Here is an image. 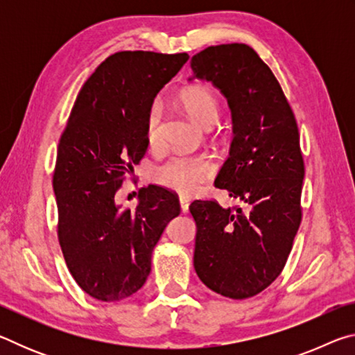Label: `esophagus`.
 <instances>
[{
  "mask_svg": "<svg viewBox=\"0 0 355 355\" xmlns=\"http://www.w3.org/2000/svg\"><path fill=\"white\" fill-rule=\"evenodd\" d=\"M189 203H191V200L188 199V197H184V196L180 197V208H182V211H183V213L188 211Z\"/></svg>",
  "mask_w": 355,
  "mask_h": 355,
  "instance_id": "1",
  "label": "esophagus"
}]
</instances>
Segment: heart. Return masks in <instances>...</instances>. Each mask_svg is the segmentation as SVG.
I'll use <instances>...</instances> for the list:
<instances>
[{
  "mask_svg": "<svg viewBox=\"0 0 355 355\" xmlns=\"http://www.w3.org/2000/svg\"><path fill=\"white\" fill-rule=\"evenodd\" d=\"M183 110L200 127H211L219 116V101L205 87H196L180 97ZM161 105L158 101L148 107L146 117V141L148 147H158L161 142ZM216 173V161L211 155L199 153L191 156H172L153 172V180L164 188L191 196L200 189Z\"/></svg>",
  "mask_w": 355,
  "mask_h": 355,
  "instance_id": "obj_1",
  "label": "heart"
}]
</instances>
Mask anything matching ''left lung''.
I'll use <instances>...</instances> for the list:
<instances>
[{"mask_svg": "<svg viewBox=\"0 0 355 355\" xmlns=\"http://www.w3.org/2000/svg\"><path fill=\"white\" fill-rule=\"evenodd\" d=\"M191 69L227 98L233 139L214 186L243 202L191 203L194 268L209 290L248 299L279 277L302 219L297 123L277 78L249 45L208 46L192 56Z\"/></svg>", "mask_w": 355, "mask_h": 355, "instance_id": "obj_1", "label": "left lung"}]
</instances>
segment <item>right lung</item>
I'll return each instance as SVG.
<instances>
[{
	"instance_id": "obj_1",
	"label": "right lung",
	"mask_w": 355,
	"mask_h": 355,
	"mask_svg": "<svg viewBox=\"0 0 355 355\" xmlns=\"http://www.w3.org/2000/svg\"><path fill=\"white\" fill-rule=\"evenodd\" d=\"M186 53L119 51L84 83L59 139L53 189L58 238L83 291L105 302L135 294L152 269V252L167 222L180 214L175 194L150 184L135 209L116 192L146 155V117Z\"/></svg>"
}]
</instances>
